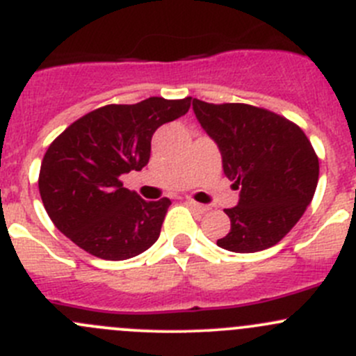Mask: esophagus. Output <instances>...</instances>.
I'll use <instances>...</instances> for the list:
<instances>
[{
  "instance_id": "34e87169",
  "label": "esophagus",
  "mask_w": 356,
  "mask_h": 356,
  "mask_svg": "<svg viewBox=\"0 0 356 356\" xmlns=\"http://www.w3.org/2000/svg\"><path fill=\"white\" fill-rule=\"evenodd\" d=\"M188 204L193 208V210L198 211V213H207V211L210 210V207H207V204L196 203V201H193V200H188Z\"/></svg>"
}]
</instances>
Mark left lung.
Returning <instances> with one entry per match:
<instances>
[{"mask_svg":"<svg viewBox=\"0 0 356 356\" xmlns=\"http://www.w3.org/2000/svg\"><path fill=\"white\" fill-rule=\"evenodd\" d=\"M196 118L217 143L225 177L239 191L225 208L231 231L217 245L254 253L277 245L315 195L318 158L305 132L288 118L245 103L213 105L193 99Z\"/></svg>","mask_w":356,"mask_h":356,"instance_id":"obj_1","label":"left lung"}]
</instances>
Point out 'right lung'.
Listing matches in <instances>:
<instances>
[{
  "label": "right lung",
  "instance_id": "obj_1",
  "mask_svg": "<svg viewBox=\"0 0 356 356\" xmlns=\"http://www.w3.org/2000/svg\"><path fill=\"white\" fill-rule=\"evenodd\" d=\"M191 98L106 105L68 125L49 145L39 193L62 234L103 260H127L155 245L170 200L145 201L120 177L148 165L160 125L188 113Z\"/></svg>",
  "mask_w": 356,
  "mask_h": 356
}]
</instances>
